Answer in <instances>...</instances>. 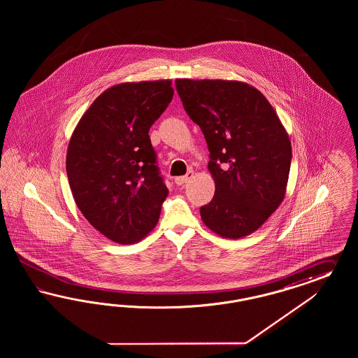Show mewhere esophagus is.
<instances>
[{
  "label": "esophagus",
  "mask_w": 358,
  "mask_h": 358,
  "mask_svg": "<svg viewBox=\"0 0 358 358\" xmlns=\"http://www.w3.org/2000/svg\"><path fill=\"white\" fill-rule=\"evenodd\" d=\"M193 176H194V172H187L186 176H182V177H177L176 180H174V182L176 185H178V186H181V185H185L186 182H189L192 178H193Z\"/></svg>",
  "instance_id": "1"
}]
</instances>
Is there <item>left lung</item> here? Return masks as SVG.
<instances>
[{
  "label": "left lung",
  "instance_id": "1",
  "mask_svg": "<svg viewBox=\"0 0 358 358\" xmlns=\"http://www.w3.org/2000/svg\"><path fill=\"white\" fill-rule=\"evenodd\" d=\"M176 87L210 151L215 194L199 210L202 222L222 238L248 236L285 198L289 135L269 101L247 83L177 78Z\"/></svg>",
  "mask_w": 358,
  "mask_h": 358
}]
</instances>
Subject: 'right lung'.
I'll list each match as a JSON object with an SVG mask.
<instances>
[{"instance_id": "right-lung-1", "label": "right lung", "mask_w": 358, "mask_h": 358, "mask_svg": "<svg viewBox=\"0 0 358 358\" xmlns=\"http://www.w3.org/2000/svg\"><path fill=\"white\" fill-rule=\"evenodd\" d=\"M173 93L172 80L108 87L71 136L65 164L75 202L87 222L115 243L134 244L159 222L168 189L148 132Z\"/></svg>"}]
</instances>
